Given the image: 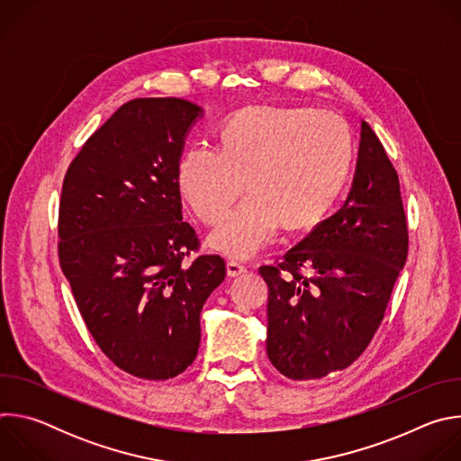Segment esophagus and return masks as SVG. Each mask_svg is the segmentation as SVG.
I'll use <instances>...</instances> for the list:
<instances>
[{
  "label": "esophagus",
  "instance_id": "obj_1",
  "mask_svg": "<svg viewBox=\"0 0 461 461\" xmlns=\"http://www.w3.org/2000/svg\"><path fill=\"white\" fill-rule=\"evenodd\" d=\"M248 270L246 265H242V262L239 260H228V276L230 277H237L240 274H244Z\"/></svg>",
  "mask_w": 461,
  "mask_h": 461
}]
</instances>
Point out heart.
Masks as SVG:
<instances>
[{"label": "heart", "mask_w": 461, "mask_h": 461, "mask_svg": "<svg viewBox=\"0 0 461 461\" xmlns=\"http://www.w3.org/2000/svg\"><path fill=\"white\" fill-rule=\"evenodd\" d=\"M221 151L187 149L176 167L185 203L204 222L221 221L248 182L251 194L212 233L210 244L246 258L288 228L321 221L339 196L352 158L347 122L334 111L251 107L228 120Z\"/></svg>", "instance_id": "b5f03b06"}]
</instances>
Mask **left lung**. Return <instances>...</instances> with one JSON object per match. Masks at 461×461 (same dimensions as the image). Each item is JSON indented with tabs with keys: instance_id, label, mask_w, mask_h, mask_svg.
<instances>
[{
	"instance_id": "1",
	"label": "left lung",
	"mask_w": 461,
	"mask_h": 461,
	"mask_svg": "<svg viewBox=\"0 0 461 461\" xmlns=\"http://www.w3.org/2000/svg\"><path fill=\"white\" fill-rule=\"evenodd\" d=\"M407 253L398 171L361 122L356 175L341 210L276 265L258 268L268 285L272 365L295 381L350 366L377 332Z\"/></svg>"
}]
</instances>
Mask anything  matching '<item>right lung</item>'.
<instances>
[{"label": "right lung", "mask_w": 461, "mask_h": 461, "mask_svg": "<svg viewBox=\"0 0 461 461\" xmlns=\"http://www.w3.org/2000/svg\"><path fill=\"white\" fill-rule=\"evenodd\" d=\"M203 109L182 98L123 104L65 173L58 257L87 330L123 372L164 381L201 345V312L226 262L199 255L176 167Z\"/></svg>", "instance_id": "right-lung-1"}]
</instances>
